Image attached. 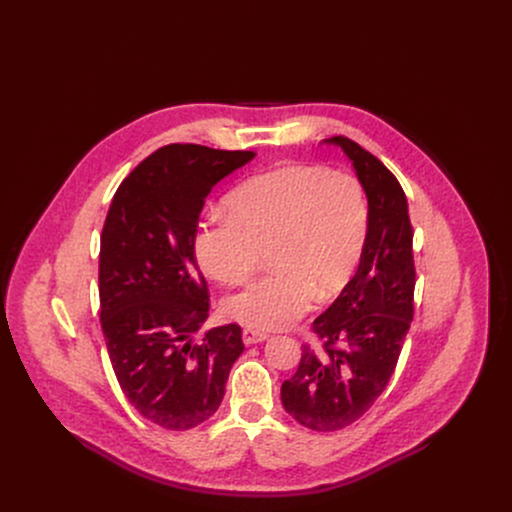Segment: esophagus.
Wrapping results in <instances>:
<instances>
[{
	"instance_id": "34e87169",
	"label": "esophagus",
	"mask_w": 512,
	"mask_h": 512,
	"mask_svg": "<svg viewBox=\"0 0 512 512\" xmlns=\"http://www.w3.org/2000/svg\"><path fill=\"white\" fill-rule=\"evenodd\" d=\"M267 338H269L267 332H259V330H253V328H245V330H243V342H245L247 346L257 344V342H263V340H267Z\"/></svg>"
}]
</instances>
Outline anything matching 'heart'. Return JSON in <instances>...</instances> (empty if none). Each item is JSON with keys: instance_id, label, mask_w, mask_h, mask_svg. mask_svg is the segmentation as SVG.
<instances>
[{"instance_id": "obj_1", "label": "heart", "mask_w": 512, "mask_h": 512, "mask_svg": "<svg viewBox=\"0 0 512 512\" xmlns=\"http://www.w3.org/2000/svg\"><path fill=\"white\" fill-rule=\"evenodd\" d=\"M229 214H208L194 255L212 279L235 285L269 249L271 273L229 296L225 314L255 330H275L338 296L354 277L369 237L362 184L324 166H283L239 184Z\"/></svg>"}]
</instances>
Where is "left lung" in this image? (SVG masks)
<instances>
[{
  "label": "left lung",
  "instance_id": "8db88e82",
  "mask_svg": "<svg viewBox=\"0 0 512 512\" xmlns=\"http://www.w3.org/2000/svg\"><path fill=\"white\" fill-rule=\"evenodd\" d=\"M350 160L369 200L360 265L312 328L320 348H302L298 373L281 385L283 409L314 431L362 417L385 391L413 320V229L397 178L348 137L324 139Z\"/></svg>",
  "mask_w": 512,
  "mask_h": 512
}]
</instances>
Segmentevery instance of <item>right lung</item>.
Returning a JSON list of instances; mask_svg holds the SVG:
<instances>
[{
    "instance_id": "right-lung-1",
    "label": "right lung",
    "mask_w": 512,
    "mask_h": 512,
    "mask_svg": "<svg viewBox=\"0 0 512 512\" xmlns=\"http://www.w3.org/2000/svg\"><path fill=\"white\" fill-rule=\"evenodd\" d=\"M253 152L172 143L145 158L117 188L101 233V326L115 377L148 421L184 431L221 405L241 328L192 334L208 318V285L194 233L208 192Z\"/></svg>"
}]
</instances>
